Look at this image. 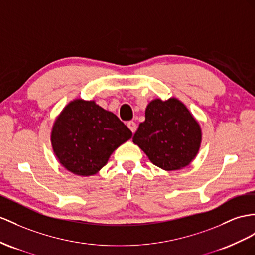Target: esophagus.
Masks as SVG:
<instances>
[{
  "label": "esophagus",
  "mask_w": 255,
  "mask_h": 255,
  "mask_svg": "<svg viewBox=\"0 0 255 255\" xmlns=\"http://www.w3.org/2000/svg\"><path fill=\"white\" fill-rule=\"evenodd\" d=\"M127 126H128V128H129L130 130H131L132 133L135 132V130H136V124H135L133 121L128 122V123H127Z\"/></svg>",
  "instance_id": "34e87169"
}]
</instances>
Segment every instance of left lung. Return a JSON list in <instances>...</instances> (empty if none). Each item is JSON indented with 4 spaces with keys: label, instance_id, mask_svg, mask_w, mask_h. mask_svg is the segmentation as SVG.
I'll return each instance as SVG.
<instances>
[{
    "label": "left lung",
    "instance_id": "1",
    "mask_svg": "<svg viewBox=\"0 0 255 255\" xmlns=\"http://www.w3.org/2000/svg\"><path fill=\"white\" fill-rule=\"evenodd\" d=\"M154 165L164 170L187 166L198 152L201 131L183 103L171 98L153 100L145 110V121L133 135Z\"/></svg>",
    "mask_w": 255,
    "mask_h": 255
}]
</instances>
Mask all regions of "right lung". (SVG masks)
<instances>
[{
    "label": "right lung",
    "mask_w": 255,
    "mask_h": 255,
    "mask_svg": "<svg viewBox=\"0 0 255 255\" xmlns=\"http://www.w3.org/2000/svg\"><path fill=\"white\" fill-rule=\"evenodd\" d=\"M132 132L119 117L94 101L74 100L56 121L51 143L61 165L78 175H93Z\"/></svg>",
    "instance_id": "right-lung-1"
}]
</instances>
